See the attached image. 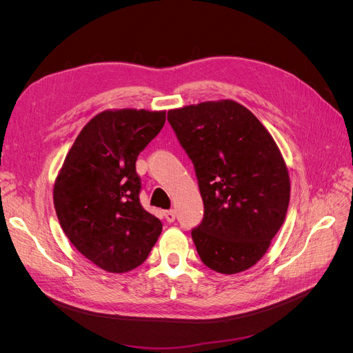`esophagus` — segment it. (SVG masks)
<instances>
[{
  "label": "esophagus",
  "mask_w": 353,
  "mask_h": 353,
  "mask_svg": "<svg viewBox=\"0 0 353 353\" xmlns=\"http://www.w3.org/2000/svg\"><path fill=\"white\" fill-rule=\"evenodd\" d=\"M163 216L168 222H174L175 221V212L174 210H165L163 212Z\"/></svg>",
  "instance_id": "34e87169"
}]
</instances>
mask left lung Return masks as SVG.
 Wrapping results in <instances>:
<instances>
[{
  "mask_svg": "<svg viewBox=\"0 0 353 353\" xmlns=\"http://www.w3.org/2000/svg\"><path fill=\"white\" fill-rule=\"evenodd\" d=\"M194 165L205 213L191 237L201 262L221 274L249 270L268 250L290 201V178L271 134L232 100L168 112Z\"/></svg>",
  "mask_w": 353,
  "mask_h": 353,
  "instance_id": "8db88e82",
  "label": "left lung"
}]
</instances>
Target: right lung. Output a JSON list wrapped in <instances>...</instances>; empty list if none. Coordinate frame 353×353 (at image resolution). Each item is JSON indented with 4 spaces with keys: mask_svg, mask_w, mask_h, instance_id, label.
Listing matches in <instances>:
<instances>
[{
    "mask_svg": "<svg viewBox=\"0 0 353 353\" xmlns=\"http://www.w3.org/2000/svg\"><path fill=\"white\" fill-rule=\"evenodd\" d=\"M166 112L105 110L83 126L56 179L54 208L70 243L109 272L140 266L162 222L140 203L137 157L160 132Z\"/></svg>",
    "mask_w": 353,
    "mask_h": 353,
    "instance_id": "1",
    "label": "right lung"
}]
</instances>
